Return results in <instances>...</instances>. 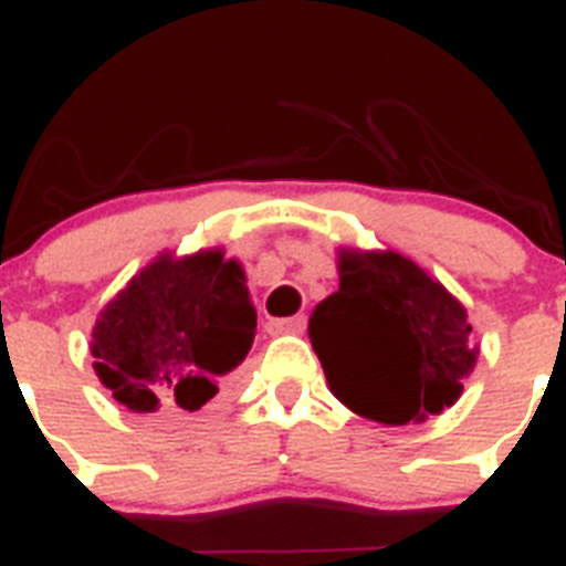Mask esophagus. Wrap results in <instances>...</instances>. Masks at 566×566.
Returning a JSON list of instances; mask_svg holds the SVG:
<instances>
[{"label": "esophagus", "mask_w": 566, "mask_h": 566, "mask_svg": "<svg viewBox=\"0 0 566 566\" xmlns=\"http://www.w3.org/2000/svg\"><path fill=\"white\" fill-rule=\"evenodd\" d=\"M307 325L305 316H291V319H270L268 322V334H302Z\"/></svg>", "instance_id": "obj_1"}]
</instances>
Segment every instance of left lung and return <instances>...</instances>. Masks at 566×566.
Listing matches in <instances>:
<instances>
[{"instance_id": "obj_1", "label": "left lung", "mask_w": 566, "mask_h": 566, "mask_svg": "<svg viewBox=\"0 0 566 566\" xmlns=\"http://www.w3.org/2000/svg\"><path fill=\"white\" fill-rule=\"evenodd\" d=\"M336 270L339 291L307 322L336 400L382 426L454 406L481 356L463 302L397 250L339 247Z\"/></svg>"}]
</instances>
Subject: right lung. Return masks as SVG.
I'll return each instance as SVG.
<instances>
[{"mask_svg": "<svg viewBox=\"0 0 566 566\" xmlns=\"http://www.w3.org/2000/svg\"><path fill=\"white\" fill-rule=\"evenodd\" d=\"M255 305L221 247L151 259L99 311L94 374L135 415L187 417L216 402L253 345Z\"/></svg>", "mask_w": 566, "mask_h": 566, "instance_id": "add662e5", "label": "right lung"}]
</instances>
